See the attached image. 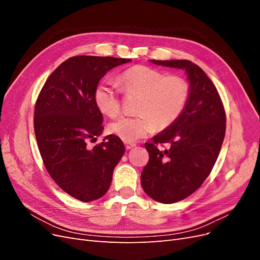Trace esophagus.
I'll return each instance as SVG.
<instances>
[{
    "label": "esophagus",
    "instance_id": "34e87169",
    "mask_svg": "<svg viewBox=\"0 0 260 260\" xmlns=\"http://www.w3.org/2000/svg\"><path fill=\"white\" fill-rule=\"evenodd\" d=\"M124 146L127 149H131L132 147L136 146V143H132V142H124Z\"/></svg>",
    "mask_w": 260,
    "mask_h": 260
}]
</instances>
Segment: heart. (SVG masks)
I'll return each instance as SVG.
<instances>
[{
  "instance_id": "b5f03b06",
  "label": "heart",
  "mask_w": 260,
  "mask_h": 260,
  "mask_svg": "<svg viewBox=\"0 0 260 260\" xmlns=\"http://www.w3.org/2000/svg\"><path fill=\"white\" fill-rule=\"evenodd\" d=\"M121 89L128 94H140L136 116L121 117L108 125V131L125 142L145 138L156 130L169 128L181 115L190 100V84L183 77L166 75L144 65L133 66L118 78ZM99 111L115 118L121 112L120 90L112 81H103L94 90Z\"/></svg>"
}]
</instances>
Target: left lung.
Returning <instances> with one entry per match:
<instances>
[{
	"instance_id": "left-lung-1",
	"label": "left lung",
	"mask_w": 260,
	"mask_h": 260,
	"mask_svg": "<svg viewBox=\"0 0 260 260\" xmlns=\"http://www.w3.org/2000/svg\"><path fill=\"white\" fill-rule=\"evenodd\" d=\"M151 61L184 69L191 88L190 100L179 119L154 137L152 143H145L149 159L141 184L156 202L172 204L194 193L209 176L224 139L225 112L216 86L194 62ZM166 143L168 149L160 147Z\"/></svg>"
}]
</instances>
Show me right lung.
Wrapping results in <instances>:
<instances>
[{"mask_svg":"<svg viewBox=\"0 0 260 260\" xmlns=\"http://www.w3.org/2000/svg\"><path fill=\"white\" fill-rule=\"evenodd\" d=\"M129 61L111 56L70 57L51 74L37 99L34 125L44 166L62 191L81 202L106 194L124 153L122 141L114 135L93 147L89 142H95L104 129L94 90L107 72Z\"/></svg>","mask_w":260,"mask_h":260,"instance_id":"1","label":"right lung"}]
</instances>
